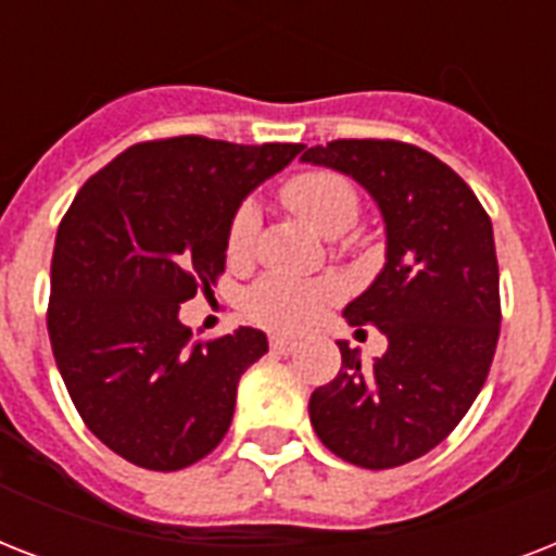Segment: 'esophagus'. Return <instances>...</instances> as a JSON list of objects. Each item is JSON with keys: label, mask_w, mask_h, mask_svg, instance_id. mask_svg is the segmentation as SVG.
<instances>
[{"label": "esophagus", "mask_w": 556, "mask_h": 556, "mask_svg": "<svg viewBox=\"0 0 556 556\" xmlns=\"http://www.w3.org/2000/svg\"><path fill=\"white\" fill-rule=\"evenodd\" d=\"M270 349L279 352V355H291V352L296 349V340L286 338V334H274V338H270Z\"/></svg>", "instance_id": "esophagus-1"}]
</instances>
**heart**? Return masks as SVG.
<instances>
[{"mask_svg":"<svg viewBox=\"0 0 556 556\" xmlns=\"http://www.w3.org/2000/svg\"><path fill=\"white\" fill-rule=\"evenodd\" d=\"M279 195L296 218H303L305 225L323 236L346 233L361 213V199H357L355 187L329 169H312V173L288 178ZM256 225H260V216L251 201L239 204L227 225V253L233 260H242L244 253L251 251ZM334 296H338V288L331 282L270 274L248 291L244 312L253 323L268 326V329L300 331L308 329Z\"/></svg>","mask_w":556,"mask_h":556,"instance_id":"heart-1","label":"heart"}]
</instances>
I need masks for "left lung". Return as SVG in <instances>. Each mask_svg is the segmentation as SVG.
Instances as JSON below:
<instances>
[{
  "label": "left lung",
  "instance_id": "obj_1",
  "mask_svg": "<svg viewBox=\"0 0 556 556\" xmlns=\"http://www.w3.org/2000/svg\"><path fill=\"white\" fill-rule=\"evenodd\" d=\"M303 161L364 185L387 225V265L343 317L378 326L389 346L361 366V352L338 343V378L308 401L314 432L349 465H406L456 430L491 371L502 323L491 216L462 176L413 143L343 138Z\"/></svg>",
  "mask_w": 556,
  "mask_h": 556
}]
</instances>
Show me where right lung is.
<instances>
[{"mask_svg": "<svg viewBox=\"0 0 556 556\" xmlns=\"http://www.w3.org/2000/svg\"><path fill=\"white\" fill-rule=\"evenodd\" d=\"M303 143L143 141L80 187L51 256L48 338L83 424L147 470H181L218 447L260 329L190 343L181 303L225 274L227 225Z\"/></svg>", "mask_w": 556, "mask_h": 556, "instance_id": "obj_1", "label": "right lung"}]
</instances>
